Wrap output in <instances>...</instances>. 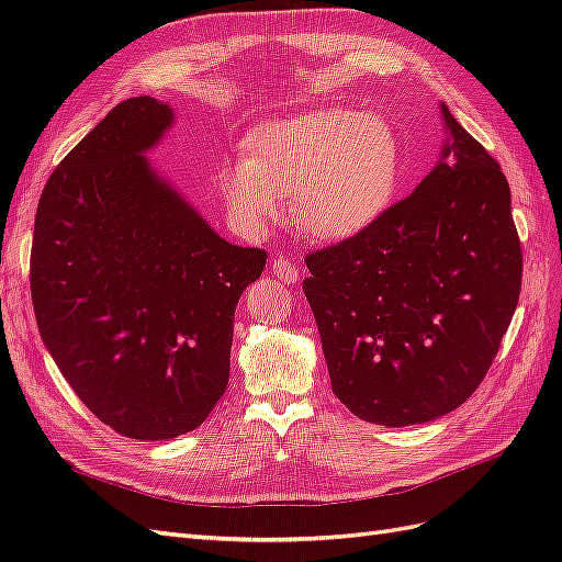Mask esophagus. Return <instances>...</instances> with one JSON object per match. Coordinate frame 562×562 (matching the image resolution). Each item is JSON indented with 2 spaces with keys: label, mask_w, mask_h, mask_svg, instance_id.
Returning a JSON list of instances; mask_svg holds the SVG:
<instances>
[{
  "label": "esophagus",
  "mask_w": 562,
  "mask_h": 562,
  "mask_svg": "<svg viewBox=\"0 0 562 562\" xmlns=\"http://www.w3.org/2000/svg\"><path fill=\"white\" fill-rule=\"evenodd\" d=\"M271 274H274L281 283L300 281V269L291 258H288V255H279V258L271 260Z\"/></svg>",
  "instance_id": "34e87169"
}]
</instances>
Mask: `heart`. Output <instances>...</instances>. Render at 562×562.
I'll list each match as a JSON object with an SVG mask.
<instances>
[{"label":"heart","instance_id":"heart-1","mask_svg":"<svg viewBox=\"0 0 562 562\" xmlns=\"http://www.w3.org/2000/svg\"><path fill=\"white\" fill-rule=\"evenodd\" d=\"M403 147L386 119L359 110L304 112L260 126L244 161L220 168L217 187L244 229H262L291 194L293 217L318 239H347L391 206Z\"/></svg>","mask_w":562,"mask_h":562}]
</instances>
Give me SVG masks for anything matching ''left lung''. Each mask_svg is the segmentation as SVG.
Listing matches in <instances>:
<instances>
[{
    "mask_svg": "<svg viewBox=\"0 0 562 562\" xmlns=\"http://www.w3.org/2000/svg\"><path fill=\"white\" fill-rule=\"evenodd\" d=\"M450 140L417 190L307 255L302 291L335 396L407 427L462 405L514 318L522 252L502 166L440 105Z\"/></svg>",
    "mask_w": 562,
    "mask_h": 562,
    "instance_id": "1",
    "label": "left lung"
}]
</instances>
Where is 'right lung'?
I'll use <instances>...</instances> for the list:
<instances>
[{"label": "right lung", "instance_id": "add662e5", "mask_svg": "<svg viewBox=\"0 0 562 562\" xmlns=\"http://www.w3.org/2000/svg\"><path fill=\"white\" fill-rule=\"evenodd\" d=\"M173 124L157 98L108 112L50 173L30 291L63 378L116 434L196 429L229 382L234 312L267 252L215 234L145 151Z\"/></svg>", "mask_w": 562, "mask_h": 562}]
</instances>
